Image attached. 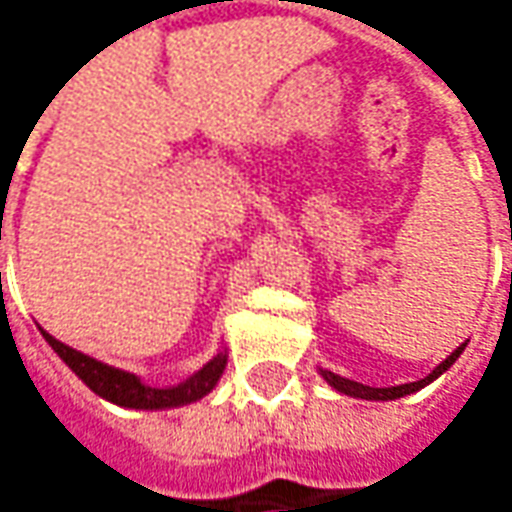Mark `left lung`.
Wrapping results in <instances>:
<instances>
[{
    "instance_id": "8db88e82",
    "label": "left lung",
    "mask_w": 512,
    "mask_h": 512,
    "mask_svg": "<svg viewBox=\"0 0 512 512\" xmlns=\"http://www.w3.org/2000/svg\"><path fill=\"white\" fill-rule=\"evenodd\" d=\"M464 344L462 347H456L447 359H444L430 376H424L419 382H410V384H396V387H370V384H359V382H350V379H342V376H336V373H330V370H322V376H325V382L330 387H336L339 393L344 396H353V399H370V402H390V399H402V396H410V393H416V390H422L427 384L433 382V379H439L444 370L450 367V364L456 362L459 356H462Z\"/></svg>"
}]
</instances>
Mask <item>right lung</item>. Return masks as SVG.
I'll list each match as a JSON object with an SVG mask.
<instances>
[{"instance_id":"1","label":"right lung","mask_w":512,"mask_h":512,"mask_svg":"<svg viewBox=\"0 0 512 512\" xmlns=\"http://www.w3.org/2000/svg\"><path fill=\"white\" fill-rule=\"evenodd\" d=\"M42 336L56 350V356L68 364L70 370L88 384L96 396L119 404V407H136V410H168V407H182V404L199 402L202 396H207L216 387V382H219V376H222V370H225L227 364L225 353H219L202 370H196L190 379L179 382L176 387H150V384H145L139 376H133L128 370H119V367H110L105 362H96L93 356H85V353L73 350V347L62 344L59 339H53L45 330H42Z\"/></svg>"}]
</instances>
